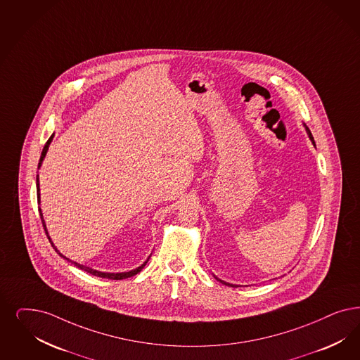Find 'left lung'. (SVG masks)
Masks as SVG:
<instances>
[{
    "instance_id": "left-lung-1",
    "label": "left lung",
    "mask_w": 360,
    "mask_h": 360,
    "mask_svg": "<svg viewBox=\"0 0 360 360\" xmlns=\"http://www.w3.org/2000/svg\"><path fill=\"white\" fill-rule=\"evenodd\" d=\"M306 130H307V133H309V136H310V139H311V141H312V143H314V145H315V142H314V136H312V134H310V133H311L310 129H309V127H306ZM215 279H217V281H219V282H222V283H224V285H231V287H236V285H230V283H226V282H224V281H221V279H218V278H217V276H215Z\"/></svg>"
}]
</instances>
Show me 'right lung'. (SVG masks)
<instances>
[{
	"label": "right lung",
	"instance_id": "add662e5",
	"mask_svg": "<svg viewBox=\"0 0 360 360\" xmlns=\"http://www.w3.org/2000/svg\"><path fill=\"white\" fill-rule=\"evenodd\" d=\"M53 136H50L49 139H48V142L45 143V146H44V149H42V153H41V158H39V163H38V167L41 166V162L44 161V158H45V155H46V151H48V148H49L50 142H51V139H53ZM37 200L39 202V184H38V176H37ZM39 210V217H41V221H42V226H44V229H45V233H46V236H48V231H46V226H45V222H44V218H42V212H41V209H38ZM48 239H49L50 243H51V246L54 248V250L65 258L66 261L72 262L70 259H68L66 257H63V254L56 248V246L53 245V242H51V239H50L49 236H48ZM149 261V259H148ZM148 261L145 262L142 266H139L138 269L136 270H131V271H129V273H118V274H112V273H101V271H97V270H93V269H90V267H86V266H84V264H79V263H77V262H72L75 266H77L78 269H81V270H84V271H86V273L91 274V275H94V276H99V278H108V279H115V281H120V279H126V278H130V276H133V275H136V274L139 273L145 266H146V263Z\"/></svg>",
	"mask_w": 360,
	"mask_h": 360
}]
</instances>
